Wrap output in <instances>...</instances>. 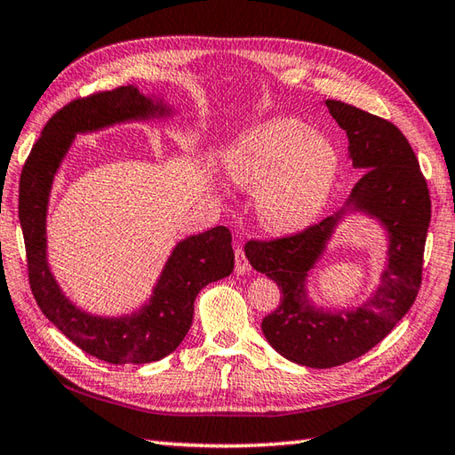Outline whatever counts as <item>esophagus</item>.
I'll use <instances>...</instances> for the list:
<instances>
[{
    "label": "esophagus",
    "instance_id": "esophagus-1",
    "mask_svg": "<svg viewBox=\"0 0 455 455\" xmlns=\"http://www.w3.org/2000/svg\"><path fill=\"white\" fill-rule=\"evenodd\" d=\"M235 256H236V266H235L236 274L244 275V274L251 272V264H248V260H246V256H244L243 246H236V248H235Z\"/></svg>",
    "mask_w": 455,
    "mask_h": 455
}]
</instances>
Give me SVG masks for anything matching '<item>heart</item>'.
Instances as JSON below:
<instances>
[{
    "instance_id": "obj_1",
    "label": "heart",
    "mask_w": 455,
    "mask_h": 455,
    "mask_svg": "<svg viewBox=\"0 0 455 455\" xmlns=\"http://www.w3.org/2000/svg\"><path fill=\"white\" fill-rule=\"evenodd\" d=\"M227 175L256 191V215L272 233H298L322 215L339 175V151L293 116L256 124L225 151Z\"/></svg>"
}]
</instances>
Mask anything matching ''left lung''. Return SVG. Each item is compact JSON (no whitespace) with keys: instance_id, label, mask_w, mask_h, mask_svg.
<instances>
[{"instance_id":"obj_1","label":"left lung","mask_w":455,"mask_h":455,"mask_svg":"<svg viewBox=\"0 0 455 455\" xmlns=\"http://www.w3.org/2000/svg\"><path fill=\"white\" fill-rule=\"evenodd\" d=\"M349 140V159L363 175L335 215L288 238L258 243L244 252L252 268L280 288V306L262 319V331L282 357L311 369H329L361 357L393 331L412 307L422 283V258L430 227V193L414 151L395 124L341 100H325ZM361 212L386 230L387 266L379 288L359 308H317L308 299V274L316 267L336 227Z\"/></svg>"}]
</instances>
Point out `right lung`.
I'll return each instance as SVG.
<instances>
[{"label":"right lung","mask_w":455,"mask_h":455,"mask_svg":"<svg viewBox=\"0 0 455 455\" xmlns=\"http://www.w3.org/2000/svg\"><path fill=\"white\" fill-rule=\"evenodd\" d=\"M169 116L173 108L162 94H144L133 84L78 98L47 122L21 172L20 222L33 296L59 331L84 353L112 364L154 363L181 345L197 293L235 268L233 236L227 227H215L180 240L144 306L118 317L94 315L73 304L51 272L47 212L52 181L78 133Z\"/></svg>","instance_id":"obj_1"}]
</instances>
